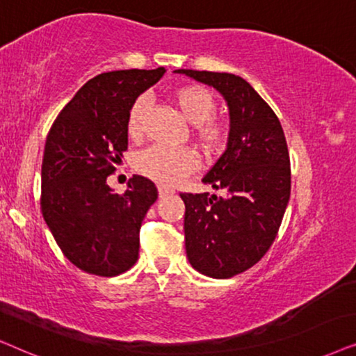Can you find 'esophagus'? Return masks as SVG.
<instances>
[{"label":"esophagus","instance_id":"34e87169","mask_svg":"<svg viewBox=\"0 0 356 356\" xmlns=\"http://www.w3.org/2000/svg\"><path fill=\"white\" fill-rule=\"evenodd\" d=\"M158 192H159V197H161V198H164V197H169V195H172V193H174L172 188H169V187H164V186H159V187H158Z\"/></svg>","mask_w":356,"mask_h":356}]
</instances>
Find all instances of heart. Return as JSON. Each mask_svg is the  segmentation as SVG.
Listing matches in <instances>:
<instances>
[{
	"instance_id": "1",
	"label": "heart",
	"mask_w": 356,
	"mask_h": 356,
	"mask_svg": "<svg viewBox=\"0 0 356 356\" xmlns=\"http://www.w3.org/2000/svg\"><path fill=\"white\" fill-rule=\"evenodd\" d=\"M172 99L186 120L193 125L198 145L207 153H218L225 148L229 138V125L222 118L213 115L216 111V97L210 89L200 84H184L172 92ZM148 99L138 97L131 104L127 117V134L131 140L143 136V125ZM136 170L145 177L172 186L181 182L188 174L195 172L200 165L195 151L188 148H165V146H151L136 156Z\"/></svg>"
}]
</instances>
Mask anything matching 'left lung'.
<instances>
[{
    "label": "left lung",
    "instance_id": "left-lung-1",
    "mask_svg": "<svg viewBox=\"0 0 356 356\" xmlns=\"http://www.w3.org/2000/svg\"><path fill=\"white\" fill-rule=\"evenodd\" d=\"M213 86L229 107L227 148L203 182L225 195L181 193L188 262L211 278L252 267L277 238L291 192L290 153L282 123L255 89L231 73L177 70Z\"/></svg>",
    "mask_w": 356,
    "mask_h": 356
}]
</instances>
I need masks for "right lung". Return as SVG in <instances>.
Instances as JSON below:
<instances>
[{
    "instance_id": "obj_1",
    "label": "right lung",
    "mask_w": 356,
    "mask_h": 356,
    "mask_svg": "<svg viewBox=\"0 0 356 356\" xmlns=\"http://www.w3.org/2000/svg\"><path fill=\"white\" fill-rule=\"evenodd\" d=\"M164 68L120 70L94 76L55 118L42 161L40 208L71 264L115 277L138 260L140 227L158 188L134 175L123 193L107 177L129 148L127 117L135 99L158 83Z\"/></svg>"
}]
</instances>
